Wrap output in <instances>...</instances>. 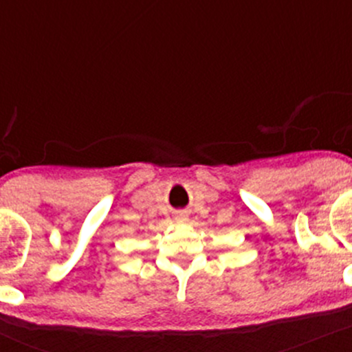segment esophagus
<instances>
[{
  "label": "esophagus",
  "mask_w": 352,
  "mask_h": 352,
  "mask_svg": "<svg viewBox=\"0 0 352 352\" xmlns=\"http://www.w3.org/2000/svg\"><path fill=\"white\" fill-rule=\"evenodd\" d=\"M176 223H179V224H183V223H186L188 221V216L184 214V212H179V214H176Z\"/></svg>",
  "instance_id": "34e87169"
}]
</instances>
